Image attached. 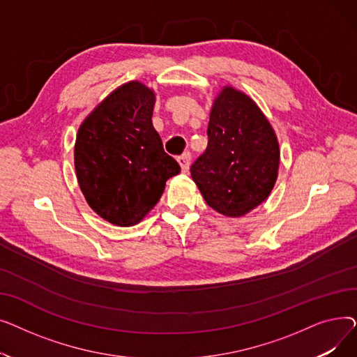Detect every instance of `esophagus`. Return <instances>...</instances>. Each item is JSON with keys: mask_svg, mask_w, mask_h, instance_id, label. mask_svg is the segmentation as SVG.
<instances>
[{"mask_svg": "<svg viewBox=\"0 0 357 357\" xmlns=\"http://www.w3.org/2000/svg\"><path fill=\"white\" fill-rule=\"evenodd\" d=\"M178 162H179V165H181L182 172H183V174L188 172L190 165H191V155H190V153H183L182 156L178 158Z\"/></svg>", "mask_w": 357, "mask_h": 357, "instance_id": "34e87169", "label": "esophagus"}]
</instances>
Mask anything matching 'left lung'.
<instances>
[{
	"label": "left lung",
	"mask_w": 357,
	"mask_h": 357,
	"mask_svg": "<svg viewBox=\"0 0 357 357\" xmlns=\"http://www.w3.org/2000/svg\"><path fill=\"white\" fill-rule=\"evenodd\" d=\"M208 146L191 166L201 195L217 213L237 218L266 201L280 160L275 130L259 105L231 85L214 98Z\"/></svg>",
	"instance_id": "obj_1"
}]
</instances>
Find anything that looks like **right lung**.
Listing matches in <instances>:
<instances>
[{
    "label": "right lung",
    "mask_w": 357,
    "mask_h": 357,
    "mask_svg": "<svg viewBox=\"0 0 357 357\" xmlns=\"http://www.w3.org/2000/svg\"><path fill=\"white\" fill-rule=\"evenodd\" d=\"M155 102L152 88L126 82L89 112L75 140V172L88 205L119 227L139 224L181 172L153 127Z\"/></svg>",
    "instance_id": "right-lung-1"
}]
</instances>
